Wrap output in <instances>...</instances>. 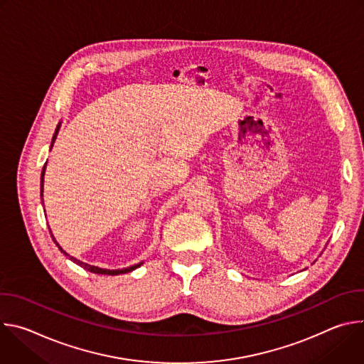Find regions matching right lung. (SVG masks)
<instances>
[{"label": "right lung", "mask_w": 364, "mask_h": 364, "mask_svg": "<svg viewBox=\"0 0 364 364\" xmlns=\"http://www.w3.org/2000/svg\"><path fill=\"white\" fill-rule=\"evenodd\" d=\"M59 128H60V125H58V128H56V131H55V135H53V139H51V146H53V144H55V141H56V136H58V132H59ZM47 164V163H46ZM46 164H44V167H43V171H41V184H40V196L43 197V184H44V170H46ZM51 237H53V235H51ZM53 240H55V237H53ZM55 243L59 246V243L55 240ZM59 249H60V252H63L66 256H69V259L70 261H73L75 264H77L79 267H82V268H85L86 271H89V272H93V274H100V275H121V274H127V272H131V271H134V269H136L138 267H141V264H138V265H134V267H131V268H127V269H115V271H109V269H102V268H97V267H92V265H87V264H85V262H82V261H79V259H76V257H73V256H70V255H68L60 246H59Z\"/></svg>", "instance_id": "right-lung-1"}]
</instances>
